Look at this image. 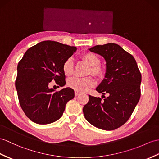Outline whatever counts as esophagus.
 Returning a JSON list of instances; mask_svg holds the SVG:
<instances>
[{
  "label": "esophagus",
  "mask_w": 159,
  "mask_h": 159,
  "mask_svg": "<svg viewBox=\"0 0 159 159\" xmlns=\"http://www.w3.org/2000/svg\"><path fill=\"white\" fill-rule=\"evenodd\" d=\"M75 96H78V95H80V93L79 92H78V91H75Z\"/></svg>",
  "instance_id": "esophagus-1"
}]
</instances>
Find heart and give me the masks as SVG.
I'll return each mask as SVG.
<instances>
[{
	"label": "heart",
	"instance_id": "obj_1",
	"mask_svg": "<svg viewBox=\"0 0 159 159\" xmlns=\"http://www.w3.org/2000/svg\"><path fill=\"white\" fill-rule=\"evenodd\" d=\"M81 60L89 66L87 75H92L98 79H101L104 76L105 71L99 64L101 63L100 58L96 54L91 52H87L82 55ZM62 70L64 75L70 76L74 71V63L72 59H67L62 65ZM95 80L92 76L85 78H77L74 77L68 80V86L78 92L87 91L89 89L94 86Z\"/></svg>",
	"mask_w": 159,
	"mask_h": 159
}]
</instances>
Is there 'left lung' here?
Segmentation results:
<instances>
[{
    "mask_svg": "<svg viewBox=\"0 0 159 159\" xmlns=\"http://www.w3.org/2000/svg\"><path fill=\"white\" fill-rule=\"evenodd\" d=\"M89 50L106 60L105 79L96 90L108 97L89 95V102L83 107L84 116L95 127L114 130L126 123L138 104L141 96V72L132 55L117 44L96 45Z\"/></svg>",
    "mask_w": 159,
    "mask_h": 159,
    "instance_id": "left-lung-1",
    "label": "left lung"
}]
</instances>
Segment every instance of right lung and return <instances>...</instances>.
<instances>
[{"label": "right lung", "instance_id": "obj_1", "mask_svg": "<svg viewBox=\"0 0 159 159\" xmlns=\"http://www.w3.org/2000/svg\"><path fill=\"white\" fill-rule=\"evenodd\" d=\"M76 50L75 47L45 40L29 48L18 63V99L24 112L34 123L46 125L60 119L66 104L75 97L72 89L55 91L49 88V83L55 80L59 86L64 85L62 65Z\"/></svg>", "mask_w": 159, "mask_h": 159}]
</instances>
